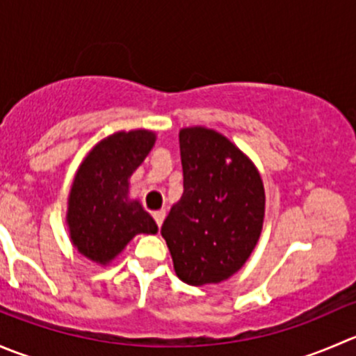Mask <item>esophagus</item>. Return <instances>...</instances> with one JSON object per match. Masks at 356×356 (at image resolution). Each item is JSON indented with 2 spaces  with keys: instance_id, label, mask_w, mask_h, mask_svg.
<instances>
[{
  "instance_id": "obj_1",
  "label": "esophagus",
  "mask_w": 356,
  "mask_h": 356,
  "mask_svg": "<svg viewBox=\"0 0 356 356\" xmlns=\"http://www.w3.org/2000/svg\"><path fill=\"white\" fill-rule=\"evenodd\" d=\"M153 218H155L156 225H158V227H160V225L163 224V218H165V210H163V208H161V210H156L155 213H153Z\"/></svg>"
}]
</instances>
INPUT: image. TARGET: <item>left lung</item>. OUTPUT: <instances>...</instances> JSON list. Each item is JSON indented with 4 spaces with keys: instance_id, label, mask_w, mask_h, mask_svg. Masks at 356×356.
Returning a JSON list of instances; mask_svg holds the SVG:
<instances>
[{
    "instance_id": "1",
    "label": "left lung",
    "mask_w": 356,
    "mask_h": 356,
    "mask_svg": "<svg viewBox=\"0 0 356 356\" xmlns=\"http://www.w3.org/2000/svg\"><path fill=\"white\" fill-rule=\"evenodd\" d=\"M184 193L161 225L175 274L191 286L234 275L257 246L265 215L253 161L213 129L179 132Z\"/></svg>"
}]
</instances>
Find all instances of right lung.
Instances as JSON below:
<instances>
[{
	"instance_id": "right-lung-1",
	"label": "right lung",
	"mask_w": 356,
	"mask_h": 356,
	"mask_svg": "<svg viewBox=\"0 0 356 356\" xmlns=\"http://www.w3.org/2000/svg\"><path fill=\"white\" fill-rule=\"evenodd\" d=\"M155 132L120 131L102 139L75 174L67 225L82 257L108 265L136 234H156V222L129 200V177L155 146Z\"/></svg>"
}]
</instances>
